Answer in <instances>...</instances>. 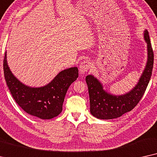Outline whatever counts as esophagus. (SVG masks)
I'll use <instances>...</instances> for the list:
<instances>
[{
  "label": "esophagus",
  "instance_id": "obj_1",
  "mask_svg": "<svg viewBox=\"0 0 157 157\" xmlns=\"http://www.w3.org/2000/svg\"><path fill=\"white\" fill-rule=\"evenodd\" d=\"M90 68V63L87 60H85L79 66V72L81 75H84Z\"/></svg>",
  "mask_w": 157,
  "mask_h": 157
}]
</instances>
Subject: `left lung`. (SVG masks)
<instances>
[{"mask_svg":"<svg viewBox=\"0 0 157 157\" xmlns=\"http://www.w3.org/2000/svg\"><path fill=\"white\" fill-rule=\"evenodd\" d=\"M144 39L147 47V63L136 85L131 90L121 95H114L104 90L102 82L93 75L85 77L88 87L90 113L93 116L103 120L119 118L131 111L143 97L151 78L154 64V53L147 29L144 31Z\"/></svg>","mask_w":157,"mask_h":157,"instance_id":"8db88e82","label":"left lung"}]
</instances>
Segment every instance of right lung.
<instances>
[{"label": "right lung", "instance_id": "add662e5", "mask_svg": "<svg viewBox=\"0 0 157 157\" xmlns=\"http://www.w3.org/2000/svg\"><path fill=\"white\" fill-rule=\"evenodd\" d=\"M3 70L6 84L16 103L27 113L41 119H51L60 114L67 91L78 77V69L74 67L62 70L44 86H28L10 71L6 52Z\"/></svg>", "mask_w": 157, "mask_h": 157}]
</instances>
